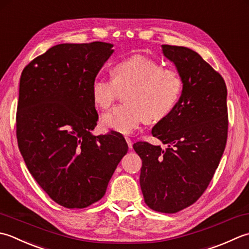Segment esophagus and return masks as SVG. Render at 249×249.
Masks as SVG:
<instances>
[{"label":"esophagus","instance_id":"esophagus-1","mask_svg":"<svg viewBox=\"0 0 249 249\" xmlns=\"http://www.w3.org/2000/svg\"><path fill=\"white\" fill-rule=\"evenodd\" d=\"M125 141H126V144H128V146H129V148H130V149H132V145H133V143H132L131 139H130V138H128V136H126V138H125Z\"/></svg>","mask_w":249,"mask_h":249}]
</instances>
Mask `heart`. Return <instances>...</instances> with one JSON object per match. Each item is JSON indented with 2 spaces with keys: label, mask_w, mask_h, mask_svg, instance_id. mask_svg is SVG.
I'll use <instances>...</instances> for the list:
<instances>
[{
  "label": "heart",
  "mask_w": 249,
  "mask_h": 249,
  "mask_svg": "<svg viewBox=\"0 0 249 249\" xmlns=\"http://www.w3.org/2000/svg\"><path fill=\"white\" fill-rule=\"evenodd\" d=\"M111 79L95 78L91 95L98 107L108 108L117 95L125 89L124 102L101 117L107 129L130 134L145 119L157 123L167 117L178 102L182 80L177 71L162 68L157 61L135 54L116 63L110 71Z\"/></svg>",
  "instance_id": "b5f03b06"
}]
</instances>
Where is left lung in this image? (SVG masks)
<instances>
[{
	"mask_svg": "<svg viewBox=\"0 0 249 249\" xmlns=\"http://www.w3.org/2000/svg\"><path fill=\"white\" fill-rule=\"evenodd\" d=\"M161 47L182 80L175 108L151 130L167 148L146 142L133 148L142 159L140 185L146 204L172 214L199 199L219 164L228 134L227 87L195 50Z\"/></svg>",
	"mask_w": 249,
	"mask_h": 249,
	"instance_id": "left-lung-1",
	"label": "left lung"
}]
</instances>
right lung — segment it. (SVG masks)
Returning a JSON list of instances; mask_svg holds the SVG:
<instances>
[{"mask_svg":"<svg viewBox=\"0 0 249 249\" xmlns=\"http://www.w3.org/2000/svg\"><path fill=\"white\" fill-rule=\"evenodd\" d=\"M113 44H59L25 67L19 83L17 140L28 170L68 209L105 195L128 151L118 132L93 135L98 113L91 85L114 53Z\"/></svg>","mask_w":249,"mask_h":249,"instance_id":"obj_1","label":"right lung"}]
</instances>
